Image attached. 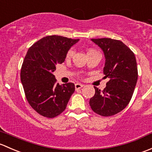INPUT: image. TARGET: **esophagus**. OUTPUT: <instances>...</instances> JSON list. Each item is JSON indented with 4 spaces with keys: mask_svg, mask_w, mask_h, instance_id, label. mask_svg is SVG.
<instances>
[{
    "mask_svg": "<svg viewBox=\"0 0 152 152\" xmlns=\"http://www.w3.org/2000/svg\"><path fill=\"white\" fill-rule=\"evenodd\" d=\"M83 86L84 85H83V84H81V83H76L75 86L76 90H77V89H80V88H81L82 87H83Z\"/></svg>",
    "mask_w": 152,
    "mask_h": 152,
    "instance_id": "esophagus-1",
    "label": "esophagus"
}]
</instances>
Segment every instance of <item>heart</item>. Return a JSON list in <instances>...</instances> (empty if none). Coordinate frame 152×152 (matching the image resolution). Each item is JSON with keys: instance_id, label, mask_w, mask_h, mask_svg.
I'll list each match as a JSON object with an SVG mask.
<instances>
[{"instance_id": "obj_1", "label": "heart", "mask_w": 152, "mask_h": 152, "mask_svg": "<svg viewBox=\"0 0 152 152\" xmlns=\"http://www.w3.org/2000/svg\"><path fill=\"white\" fill-rule=\"evenodd\" d=\"M92 51H94V50H90V51H89V52H92ZM73 53H74V51H73L72 50H70L69 51L68 53H67L66 57L67 58L72 57V55H73Z\"/></svg>"}]
</instances>
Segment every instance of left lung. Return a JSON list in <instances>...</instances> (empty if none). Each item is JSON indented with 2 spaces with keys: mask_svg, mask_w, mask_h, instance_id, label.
Masks as SVG:
<instances>
[{
  "mask_svg": "<svg viewBox=\"0 0 152 152\" xmlns=\"http://www.w3.org/2000/svg\"><path fill=\"white\" fill-rule=\"evenodd\" d=\"M102 50L105 58L103 72L109 78L104 90L94 86L95 94L89 101L92 110L102 116H111L129 104L137 80L134 54L122 42L108 38L92 39Z\"/></svg>",
  "mask_w": 152,
  "mask_h": 152,
  "instance_id": "left-lung-1",
  "label": "left lung"
}]
</instances>
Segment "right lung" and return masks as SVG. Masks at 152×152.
Wrapping results in <instances>:
<instances>
[{
	"label": "right lung",
	"instance_id": "obj_1",
	"mask_svg": "<svg viewBox=\"0 0 152 152\" xmlns=\"http://www.w3.org/2000/svg\"><path fill=\"white\" fill-rule=\"evenodd\" d=\"M79 40L48 36L28 50L22 65L20 79L30 105L43 116L54 118L60 115L75 90L72 83L63 86L56 83L53 72Z\"/></svg>",
	"mask_w": 152,
	"mask_h": 152
}]
</instances>
